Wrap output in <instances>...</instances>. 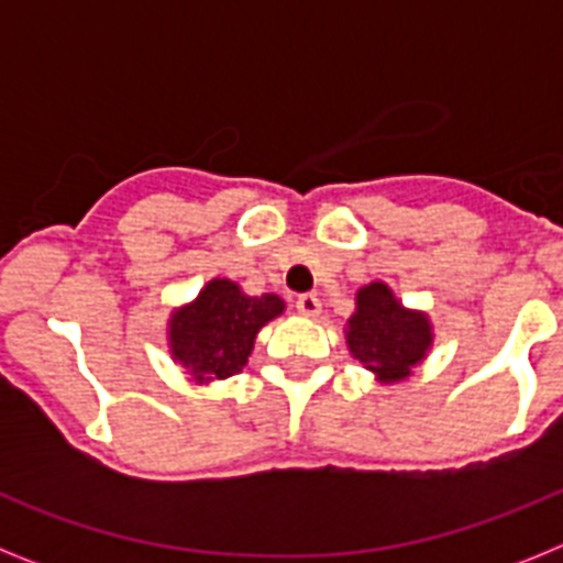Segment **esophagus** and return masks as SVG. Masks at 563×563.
Listing matches in <instances>:
<instances>
[{"label": "esophagus", "instance_id": "34e87169", "mask_svg": "<svg viewBox=\"0 0 563 563\" xmlns=\"http://www.w3.org/2000/svg\"><path fill=\"white\" fill-rule=\"evenodd\" d=\"M296 310L307 318H316L321 312V301H318L316 292H305V296L296 298Z\"/></svg>", "mask_w": 563, "mask_h": 563}]
</instances>
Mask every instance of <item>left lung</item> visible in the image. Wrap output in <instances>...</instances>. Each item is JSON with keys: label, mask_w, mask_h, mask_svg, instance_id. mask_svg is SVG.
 Returning a JSON list of instances; mask_svg holds the SVG:
<instances>
[{"label": "left lung", "mask_w": 563, "mask_h": 563, "mask_svg": "<svg viewBox=\"0 0 563 563\" xmlns=\"http://www.w3.org/2000/svg\"><path fill=\"white\" fill-rule=\"evenodd\" d=\"M352 357L375 372L377 380H406L417 363L426 361L434 332L426 312L406 310L383 282L357 290L355 316L346 324Z\"/></svg>", "instance_id": "8db88e82"}]
</instances>
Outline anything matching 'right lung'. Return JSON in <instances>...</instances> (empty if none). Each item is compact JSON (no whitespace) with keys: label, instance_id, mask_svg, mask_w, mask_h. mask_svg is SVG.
I'll return each instance as SVG.
<instances>
[{"label":"right lung","instance_id":"1","mask_svg":"<svg viewBox=\"0 0 563 563\" xmlns=\"http://www.w3.org/2000/svg\"><path fill=\"white\" fill-rule=\"evenodd\" d=\"M285 312L273 292L245 296L231 278H211L191 305L172 312L168 346L197 383L225 380L245 369L258 330Z\"/></svg>","mask_w":563,"mask_h":563}]
</instances>
